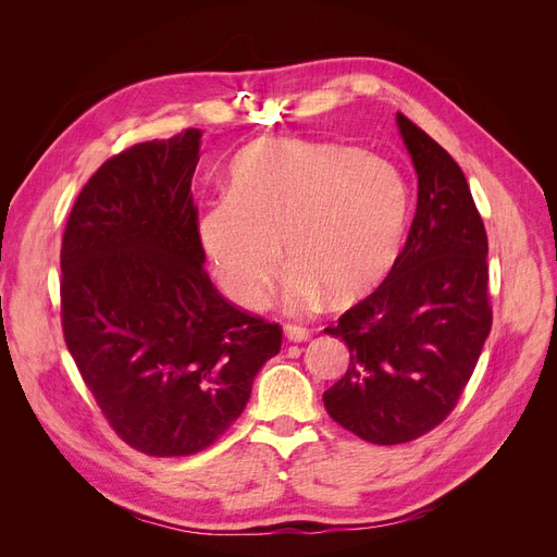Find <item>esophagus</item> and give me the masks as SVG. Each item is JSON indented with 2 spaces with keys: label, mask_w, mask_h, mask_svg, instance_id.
<instances>
[{
  "label": "esophagus",
  "mask_w": 557,
  "mask_h": 557,
  "mask_svg": "<svg viewBox=\"0 0 557 557\" xmlns=\"http://www.w3.org/2000/svg\"><path fill=\"white\" fill-rule=\"evenodd\" d=\"M284 336L288 341H294V343H305L309 338V330H305L300 325H286L284 327Z\"/></svg>",
  "instance_id": "esophagus-1"
}]
</instances>
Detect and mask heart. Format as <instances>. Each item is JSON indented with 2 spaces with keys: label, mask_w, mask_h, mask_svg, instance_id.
<instances>
[{
  "label": "heart",
  "mask_w": 557,
  "mask_h": 557,
  "mask_svg": "<svg viewBox=\"0 0 557 557\" xmlns=\"http://www.w3.org/2000/svg\"><path fill=\"white\" fill-rule=\"evenodd\" d=\"M408 219L401 173L332 141L267 137L230 166V196L198 219V237L225 294L257 307L282 253L288 311L332 296L352 302L382 282L397 259Z\"/></svg>",
  "instance_id": "obj_1"
}]
</instances>
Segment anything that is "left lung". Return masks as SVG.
<instances>
[{"mask_svg": "<svg viewBox=\"0 0 557 557\" xmlns=\"http://www.w3.org/2000/svg\"><path fill=\"white\" fill-rule=\"evenodd\" d=\"M397 128L418 173L411 232L391 275L325 330L349 349L345 376L323 395L327 413L372 445L441 424L492 327L487 234L465 173L401 112Z\"/></svg>", "mask_w": 557, "mask_h": 557, "instance_id": "left-lung-1", "label": "left lung"}]
</instances>
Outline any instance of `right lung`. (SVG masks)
<instances>
[{"label":"right lung","mask_w":557,"mask_h":557,"mask_svg":"<svg viewBox=\"0 0 557 557\" xmlns=\"http://www.w3.org/2000/svg\"><path fill=\"white\" fill-rule=\"evenodd\" d=\"M200 128L135 144L78 194L61 250L63 332L131 447L191 456L246 408L282 330L234 309L205 273L191 178Z\"/></svg>","instance_id":"add662e5"}]
</instances>
